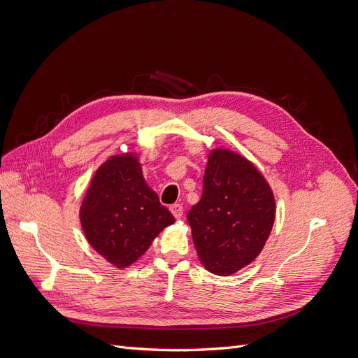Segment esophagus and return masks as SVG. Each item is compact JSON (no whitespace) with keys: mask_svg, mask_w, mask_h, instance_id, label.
<instances>
[{"mask_svg":"<svg viewBox=\"0 0 358 358\" xmlns=\"http://www.w3.org/2000/svg\"><path fill=\"white\" fill-rule=\"evenodd\" d=\"M170 212L173 213V216H175L176 220H180L182 215H183V208L180 204H171L170 206Z\"/></svg>","mask_w":358,"mask_h":358,"instance_id":"34e87169","label":"esophagus"}]
</instances>
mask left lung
<instances>
[{
    "label": "left lung",
    "instance_id": "1",
    "mask_svg": "<svg viewBox=\"0 0 358 358\" xmlns=\"http://www.w3.org/2000/svg\"><path fill=\"white\" fill-rule=\"evenodd\" d=\"M275 213L273 191L252 162L233 150L213 149L201 199L187 215L201 264L229 276L252 263L272 231Z\"/></svg>",
    "mask_w": 358,
    "mask_h": 358
}]
</instances>
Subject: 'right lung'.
Segmentation results:
<instances>
[{
	"label": "right lung",
	"instance_id": "add662e5",
	"mask_svg": "<svg viewBox=\"0 0 358 358\" xmlns=\"http://www.w3.org/2000/svg\"><path fill=\"white\" fill-rule=\"evenodd\" d=\"M175 222L145 182L134 154H121L99 167L80 206L86 241L115 267H128L155 237Z\"/></svg>",
	"mask_w": 358,
	"mask_h": 358
}]
</instances>
